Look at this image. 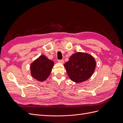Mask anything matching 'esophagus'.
I'll use <instances>...</instances> for the list:
<instances>
[{
  "label": "esophagus",
  "instance_id": "1",
  "mask_svg": "<svg viewBox=\"0 0 123 123\" xmlns=\"http://www.w3.org/2000/svg\"><path fill=\"white\" fill-rule=\"evenodd\" d=\"M58 62L59 63H61V64H63V63L64 62V59H59V60L58 61Z\"/></svg>",
  "mask_w": 123,
  "mask_h": 123
}]
</instances>
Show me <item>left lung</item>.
<instances>
[{"label": "left lung", "mask_w": 123, "mask_h": 123, "mask_svg": "<svg viewBox=\"0 0 123 123\" xmlns=\"http://www.w3.org/2000/svg\"><path fill=\"white\" fill-rule=\"evenodd\" d=\"M64 67L70 79L78 83L86 80L91 76L95 70L96 62L91 55L77 52L71 56Z\"/></svg>", "instance_id": "obj_1"}]
</instances>
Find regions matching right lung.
<instances>
[{
    "instance_id": "obj_1",
    "label": "right lung",
    "mask_w": 123,
    "mask_h": 123,
    "mask_svg": "<svg viewBox=\"0 0 123 123\" xmlns=\"http://www.w3.org/2000/svg\"><path fill=\"white\" fill-rule=\"evenodd\" d=\"M53 65V61L41 55L31 65V75L38 81H44L49 76Z\"/></svg>"
}]
</instances>
